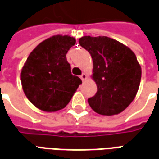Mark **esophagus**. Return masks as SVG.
I'll return each mask as SVG.
<instances>
[{
    "label": "esophagus",
    "instance_id": "esophagus-1",
    "mask_svg": "<svg viewBox=\"0 0 159 159\" xmlns=\"http://www.w3.org/2000/svg\"><path fill=\"white\" fill-rule=\"evenodd\" d=\"M86 78H87V76H86V74H85V73H83V74L80 75V79L82 80V81H84L85 80H86Z\"/></svg>",
    "mask_w": 159,
    "mask_h": 159
}]
</instances>
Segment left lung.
I'll use <instances>...</instances> for the list:
<instances>
[{
    "instance_id": "8db88e82",
    "label": "left lung",
    "mask_w": 159,
    "mask_h": 159,
    "mask_svg": "<svg viewBox=\"0 0 159 159\" xmlns=\"http://www.w3.org/2000/svg\"><path fill=\"white\" fill-rule=\"evenodd\" d=\"M79 43L92 56V79L98 91L88 103L103 116L121 113L134 99L141 79V67L134 53L113 38L85 36Z\"/></svg>"
}]
</instances>
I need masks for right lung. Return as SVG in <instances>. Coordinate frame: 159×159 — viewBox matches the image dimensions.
<instances>
[{"mask_svg":"<svg viewBox=\"0 0 159 159\" xmlns=\"http://www.w3.org/2000/svg\"><path fill=\"white\" fill-rule=\"evenodd\" d=\"M75 43V38L67 35L53 36L28 56L21 71V84L29 101L39 110L54 112L65 108L82 83L71 74L66 57Z\"/></svg>","mask_w":159,"mask_h":159,"instance_id":"right-lung-1","label":"right lung"}]
</instances>
